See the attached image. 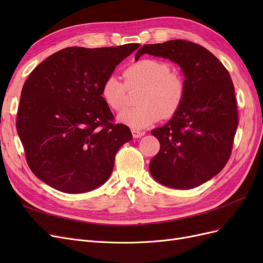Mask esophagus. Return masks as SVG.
<instances>
[{"instance_id":"1","label":"esophagus","mask_w":263,"mask_h":263,"mask_svg":"<svg viewBox=\"0 0 263 263\" xmlns=\"http://www.w3.org/2000/svg\"><path fill=\"white\" fill-rule=\"evenodd\" d=\"M132 134L134 138H140L141 136H144L145 132L144 130H138V129H132Z\"/></svg>"}]
</instances>
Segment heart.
<instances>
[{
    "mask_svg": "<svg viewBox=\"0 0 263 263\" xmlns=\"http://www.w3.org/2000/svg\"><path fill=\"white\" fill-rule=\"evenodd\" d=\"M170 70L171 66L162 60H137L124 70V82L115 76H108L103 81L101 98L110 109L118 112L126 105L127 90L142 86L138 98L141 105L124 109L118 115V121L134 129L146 128L162 117H172L184 100V80Z\"/></svg>",
    "mask_w": 263,
    "mask_h": 263,
    "instance_id": "obj_1",
    "label": "heart"
}]
</instances>
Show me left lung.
<instances>
[{
  "instance_id": "1",
  "label": "left lung",
  "mask_w": 263,
  "mask_h": 263,
  "mask_svg": "<svg viewBox=\"0 0 263 263\" xmlns=\"http://www.w3.org/2000/svg\"><path fill=\"white\" fill-rule=\"evenodd\" d=\"M144 53L178 63L184 73L185 97L170 121L151 134L160 150L149 171L156 181L173 189H192L218 174L232 154L238 126L235 87L227 69L204 47L169 41L145 45Z\"/></svg>"
}]
</instances>
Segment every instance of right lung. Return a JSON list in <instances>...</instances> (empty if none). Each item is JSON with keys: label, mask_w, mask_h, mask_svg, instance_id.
<instances>
[{"label": "right lung", "mask_w": 263, "mask_h": 263, "mask_svg": "<svg viewBox=\"0 0 263 263\" xmlns=\"http://www.w3.org/2000/svg\"><path fill=\"white\" fill-rule=\"evenodd\" d=\"M138 47H68L29 74L16 129L39 180L65 193L89 192L108 180L116 153L133 136L129 127L114 123L101 85Z\"/></svg>", "instance_id": "add662e5"}]
</instances>
